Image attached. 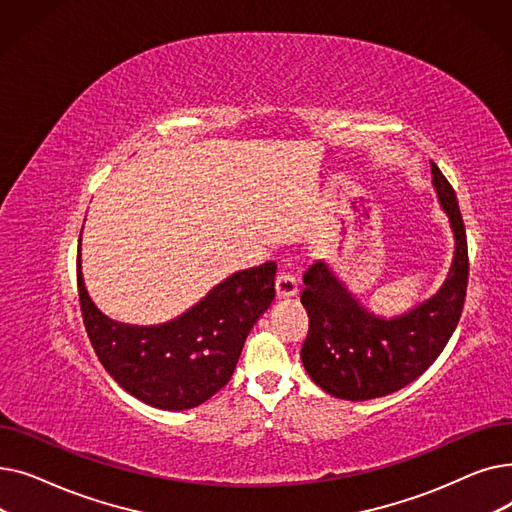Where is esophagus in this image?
<instances>
[{"instance_id":"1","label":"esophagus","mask_w":512,"mask_h":512,"mask_svg":"<svg viewBox=\"0 0 512 512\" xmlns=\"http://www.w3.org/2000/svg\"><path fill=\"white\" fill-rule=\"evenodd\" d=\"M276 294L278 299H292L297 294V280H294L290 274L282 272L276 278Z\"/></svg>"}]
</instances>
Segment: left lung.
Masks as SVG:
<instances>
[{
	"instance_id": "obj_1",
	"label": "left lung",
	"mask_w": 512,
	"mask_h": 512,
	"mask_svg": "<svg viewBox=\"0 0 512 512\" xmlns=\"http://www.w3.org/2000/svg\"><path fill=\"white\" fill-rule=\"evenodd\" d=\"M432 178L454 234V255L444 284L427 301L382 317L363 307L326 261L313 263L303 276L309 334L301 359L309 378L336 398H380L415 382L459 324L469 280L467 234L454 188L434 161Z\"/></svg>"
}]
</instances>
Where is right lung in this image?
<instances>
[{
  "mask_svg": "<svg viewBox=\"0 0 512 512\" xmlns=\"http://www.w3.org/2000/svg\"><path fill=\"white\" fill-rule=\"evenodd\" d=\"M78 299L105 371L134 398L164 411L203 405L234 373L255 321L276 297V263L242 270L213 286L182 315L157 326H130L91 301L76 259Z\"/></svg>",
  "mask_w": 512,
  "mask_h": 512,
  "instance_id": "right-lung-1",
  "label": "right lung"
}]
</instances>
